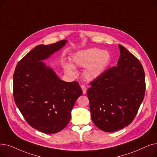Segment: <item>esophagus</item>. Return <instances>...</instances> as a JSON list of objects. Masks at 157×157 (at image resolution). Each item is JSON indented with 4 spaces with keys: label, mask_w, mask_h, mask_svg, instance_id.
Wrapping results in <instances>:
<instances>
[{
    "label": "esophagus",
    "mask_w": 157,
    "mask_h": 157,
    "mask_svg": "<svg viewBox=\"0 0 157 157\" xmlns=\"http://www.w3.org/2000/svg\"><path fill=\"white\" fill-rule=\"evenodd\" d=\"M81 88H82V90H83V94H85L86 93V90H87V88L85 85H81Z\"/></svg>",
    "instance_id": "34e87169"
}]
</instances>
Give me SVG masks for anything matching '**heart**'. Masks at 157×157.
Listing matches in <instances>:
<instances>
[{"mask_svg":"<svg viewBox=\"0 0 157 157\" xmlns=\"http://www.w3.org/2000/svg\"><path fill=\"white\" fill-rule=\"evenodd\" d=\"M72 61L76 66L85 67L83 75L86 79L94 80L105 71L110 63L111 56L106 51L94 47L76 52L72 56ZM66 70L73 73L74 67L71 64H67Z\"/></svg>","mask_w":157,"mask_h":157,"instance_id":"heart-1","label":"heart"}]
</instances>
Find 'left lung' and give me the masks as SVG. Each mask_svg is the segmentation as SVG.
Wrapping results in <instances>:
<instances>
[{
    "label": "left lung",
    "mask_w": 157,
    "mask_h": 157,
    "mask_svg": "<svg viewBox=\"0 0 157 157\" xmlns=\"http://www.w3.org/2000/svg\"><path fill=\"white\" fill-rule=\"evenodd\" d=\"M117 66L90 82L87 90L91 118L100 129L113 132L131 124L144 99L145 74L139 60L119 45Z\"/></svg>",
    "instance_id": "obj_1"
}]
</instances>
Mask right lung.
Returning a JSON list of instances; mask_svg holds the SVG:
<instances>
[{
	"label": "right lung",
	"instance_id": "right-lung-1",
	"mask_svg": "<svg viewBox=\"0 0 157 157\" xmlns=\"http://www.w3.org/2000/svg\"><path fill=\"white\" fill-rule=\"evenodd\" d=\"M67 43L39 45L19 61L13 74V97L28 123L45 133H55L69 123L71 110L83 92L77 81L65 82L41 62Z\"/></svg>",
	"mask_w": 157,
	"mask_h": 157
}]
</instances>
